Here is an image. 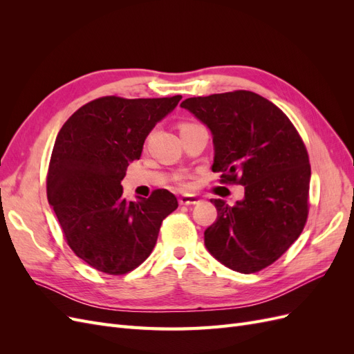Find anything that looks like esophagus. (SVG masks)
Segmentation results:
<instances>
[{
  "instance_id": "34e87169",
  "label": "esophagus",
  "mask_w": 354,
  "mask_h": 354,
  "mask_svg": "<svg viewBox=\"0 0 354 354\" xmlns=\"http://www.w3.org/2000/svg\"><path fill=\"white\" fill-rule=\"evenodd\" d=\"M178 202L180 205H196V203H199L201 201L194 195H186V196H181Z\"/></svg>"
}]
</instances>
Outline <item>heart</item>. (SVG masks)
<instances>
[{
  "instance_id": "obj_1",
  "label": "heart",
  "mask_w": 354,
  "mask_h": 354,
  "mask_svg": "<svg viewBox=\"0 0 354 354\" xmlns=\"http://www.w3.org/2000/svg\"><path fill=\"white\" fill-rule=\"evenodd\" d=\"M190 125H195V124H190V122L181 124V125H180V130H181V128H186V127H190ZM174 181H176V185H177L180 189H183V190H186V189L190 187V181H189V176H187V174H178V176H176Z\"/></svg>"
}]
</instances>
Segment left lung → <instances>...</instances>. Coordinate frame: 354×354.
Returning a JSON list of instances; mask_svg holds the SVG:
<instances>
[{
  "instance_id": "left-lung-1",
  "label": "left lung",
  "mask_w": 354,
  "mask_h": 354,
  "mask_svg": "<svg viewBox=\"0 0 354 354\" xmlns=\"http://www.w3.org/2000/svg\"><path fill=\"white\" fill-rule=\"evenodd\" d=\"M180 106L211 130L220 183L245 187L233 207L211 199L217 220L203 233L208 251L245 274L266 269L307 223L312 168L301 136L276 104L252 91L190 97Z\"/></svg>"
}]
</instances>
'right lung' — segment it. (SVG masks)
Segmentation results:
<instances>
[{
  "label": "right lung",
  "mask_w": 354,
  "mask_h": 354,
  "mask_svg": "<svg viewBox=\"0 0 354 354\" xmlns=\"http://www.w3.org/2000/svg\"><path fill=\"white\" fill-rule=\"evenodd\" d=\"M181 95L124 99L104 95L75 112L56 137L47 198L73 254L106 274L130 273L151 255L164 218L177 207L167 189L128 202L121 181L140 159L145 138Z\"/></svg>",
  "instance_id": "obj_1"
}]
</instances>
